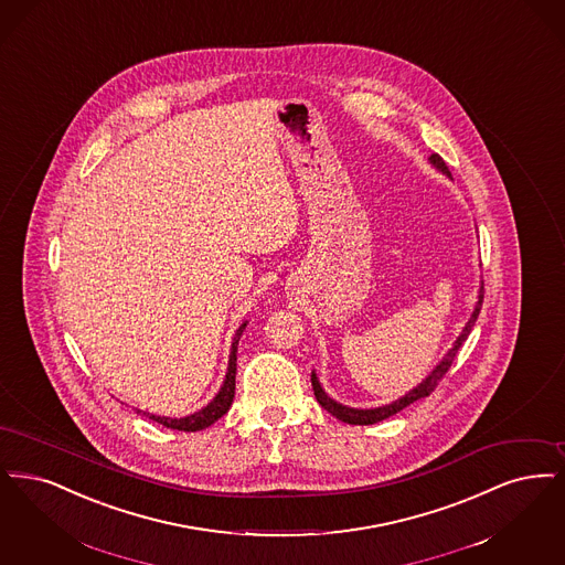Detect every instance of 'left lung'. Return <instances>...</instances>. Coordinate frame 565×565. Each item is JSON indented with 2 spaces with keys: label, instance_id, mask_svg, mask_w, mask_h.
<instances>
[{
  "label": "left lung",
  "instance_id": "8db88e82",
  "mask_svg": "<svg viewBox=\"0 0 565 565\" xmlns=\"http://www.w3.org/2000/svg\"><path fill=\"white\" fill-rule=\"evenodd\" d=\"M430 164L435 167V169H439L443 174H447V177H451V172L447 169V164L443 162L441 156L439 153H433L430 158ZM481 306H483V285H481V289H479V301H477V306H475V310H472V317L468 319L467 327L462 329V333L458 335V340L454 342L451 345V350L443 356L441 363L437 365V367L430 371V375L426 377V380H422V384H417L414 391H409V393L405 394V396H401V398H396L393 403H388V405H382V407H375V409H354V407H345L342 403H338V401H333L329 394L322 391V386H320L319 377H317V373L312 371V388H315V396H317V401L320 403V407H324L331 416L338 417V419H342L345 424H359V426H367V424H375V422H382V419H386V417L394 416V414H398L401 409H405L407 405H412L414 401H419V398H424V396H428V394L433 393L437 386H439V382L443 380V375L449 371L451 367V363H454V359H456V354H458V350H460V345L467 342L468 333H470V329L475 327V320L479 317V312H481Z\"/></svg>",
  "mask_w": 565,
  "mask_h": 565
}]
</instances>
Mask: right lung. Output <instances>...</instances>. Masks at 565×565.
<instances>
[{"label": "right lung", "mask_w": 565, "mask_h": 565, "mask_svg": "<svg viewBox=\"0 0 565 565\" xmlns=\"http://www.w3.org/2000/svg\"><path fill=\"white\" fill-rule=\"evenodd\" d=\"M246 322H243L234 335V342H232V352H230V361H227V373H225V380H223V386L220 388V393L215 394V398L202 407L196 414L185 417H164L153 416V414H146L149 419L172 428V430H183V433H196L202 428H209L211 424H215L223 414H227V409L232 407V401H234V391H236V352H238V340L245 331ZM137 414H141L137 409Z\"/></svg>", "instance_id": "1"}]
</instances>
